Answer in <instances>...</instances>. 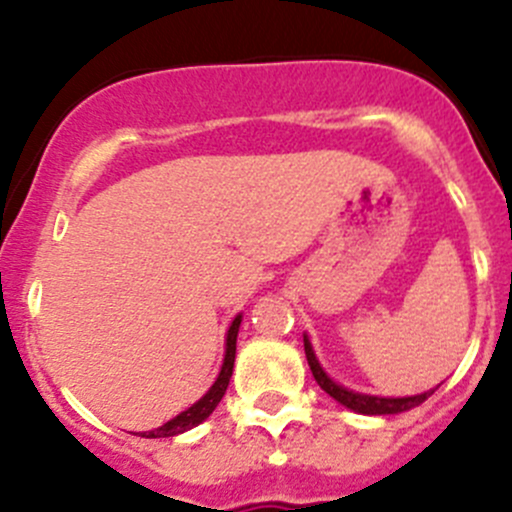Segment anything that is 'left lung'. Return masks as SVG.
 <instances>
[{"label":"left lung","instance_id":"1","mask_svg":"<svg viewBox=\"0 0 512 512\" xmlns=\"http://www.w3.org/2000/svg\"><path fill=\"white\" fill-rule=\"evenodd\" d=\"M304 354H307V361H309V369H312V376L314 381H317L319 386H322L324 391H327L329 396H332L334 401H339V404L344 406V409L349 411H356V414H364V416H386V414H404V411L414 409V406L423 404V401L428 399V396L433 394V391L438 389H431V391H423V394H416V396H371V394H359V391H352L347 389V386L337 384V381L332 379V376L324 371V366L319 364L317 354H314L312 349V342H309V337L304 334Z\"/></svg>","mask_w":512,"mask_h":512}]
</instances>
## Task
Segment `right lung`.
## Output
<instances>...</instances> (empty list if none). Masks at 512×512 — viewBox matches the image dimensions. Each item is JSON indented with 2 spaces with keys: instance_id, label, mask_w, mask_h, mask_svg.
Segmentation results:
<instances>
[{
  "instance_id": "right-lung-1",
  "label": "right lung",
  "mask_w": 512,
  "mask_h": 512,
  "mask_svg": "<svg viewBox=\"0 0 512 512\" xmlns=\"http://www.w3.org/2000/svg\"><path fill=\"white\" fill-rule=\"evenodd\" d=\"M240 322H242V314H237V317L232 319L230 329H227V334H225V359H223V366H220V374H218V379H215V384L210 386V389L205 391V394L200 396V399L195 401L190 409L180 411L178 416L170 418V421L163 423V426L153 428V431H143L141 436H146V438L180 436V433H185V431H190V428L200 426L205 418L213 414L215 406H218L220 399L225 396L227 384H230L232 366H235V349H237V332H240Z\"/></svg>"
}]
</instances>
